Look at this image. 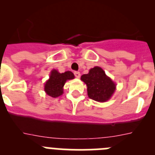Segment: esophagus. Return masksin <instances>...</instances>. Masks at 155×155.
I'll use <instances>...</instances> for the list:
<instances>
[{"instance_id":"34e87169","label":"esophagus","mask_w":155,"mask_h":155,"mask_svg":"<svg viewBox=\"0 0 155 155\" xmlns=\"http://www.w3.org/2000/svg\"><path fill=\"white\" fill-rule=\"evenodd\" d=\"M74 76L76 77V78H80L81 74L79 71H74Z\"/></svg>"}]
</instances>
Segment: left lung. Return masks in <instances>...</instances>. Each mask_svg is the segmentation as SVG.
<instances>
[{
  "instance_id": "left-lung-1",
  "label": "left lung",
  "mask_w": 155,
  "mask_h": 155,
  "mask_svg": "<svg viewBox=\"0 0 155 155\" xmlns=\"http://www.w3.org/2000/svg\"><path fill=\"white\" fill-rule=\"evenodd\" d=\"M81 79L87 84L88 97L97 102L109 100L116 89L114 82L99 67L91 68L89 73L82 75Z\"/></svg>"
}]
</instances>
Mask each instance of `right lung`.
Masks as SVG:
<instances>
[{
  "label": "right lung",
  "mask_w": 155,
  "mask_h": 155,
  "mask_svg": "<svg viewBox=\"0 0 155 155\" xmlns=\"http://www.w3.org/2000/svg\"><path fill=\"white\" fill-rule=\"evenodd\" d=\"M74 78V75L71 71L64 73H59L56 70H53L50 74V79L45 84V91L53 98H57L63 94V87L68 80Z\"/></svg>",
  "instance_id": "obj_1"
}]
</instances>
